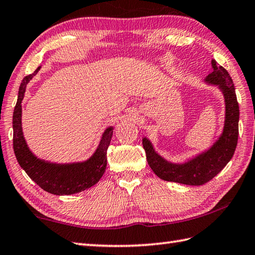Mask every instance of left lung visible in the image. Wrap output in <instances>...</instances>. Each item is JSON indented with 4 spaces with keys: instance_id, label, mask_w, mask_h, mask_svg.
I'll list each match as a JSON object with an SVG mask.
<instances>
[{
    "instance_id": "8db88e82",
    "label": "left lung",
    "mask_w": 255,
    "mask_h": 255,
    "mask_svg": "<svg viewBox=\"0 0 255 255\" xmlns=\"http://www.w3.org/2000/svg\"><path fill=\"white\" fill-rule=\"evenodd\" d=\"M213 72L204 82L219 87L224 97L226 117L223 131L212 146L197 156L182 163L170 162L156 152L151 141L142 138V146L146 151L149 167L157 176L166 181L178 182L188 186H201L220 172L231 160L236 151L239 136V104L232 78L226 68L212 61Z\"/></svg>"
}]
</instances>
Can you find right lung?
<instances>
[{
    "label": "right lung",
    "instance_id": "obj_1",
    "mask_svg": "<svg viewBox=\"0 0 255 255\" xmlns=\"http://www.w3.org/2000/svg\"><path fill=\"white\" fill-rule=\"evenodd\" d=\"M25 76L19 85L16 106L13 113V149L19 166L43 190L56 196H68L86 190L96 184L106 170L107 149L113 137L114 127L104 131L95 152L87 160L72 163H56L37 158L29 150L22 130V101L28 82L37 74Z\"/></svg>",
    "mask_w": 255,
    "mask_h": 255
}]
</instances>
